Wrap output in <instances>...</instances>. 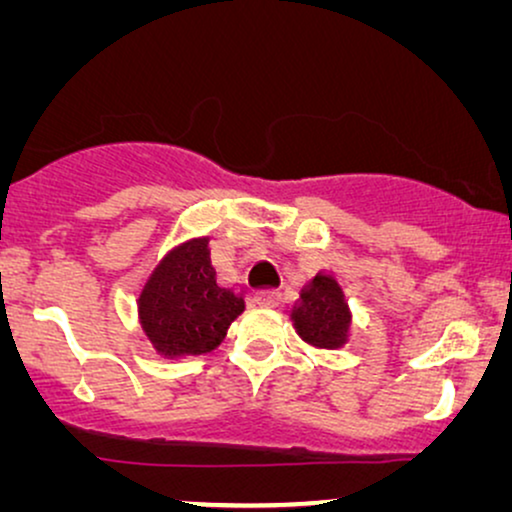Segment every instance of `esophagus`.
Here are the masks:
<instances>
[{
  "label": "esophagus",
  "mask_w": 512,
  "mask_h": 512,
  "mask_svg": "<svg viewBox=\"0 0 512 512\" xmlns=\"http://www.w3.org/2000/svg\"><path fill=\"white\" fill-rule=\"evenodd\" d=\"M256 301H258V304H261V306L275 308V306L282 301V294L277 292V289H263V292L256 294Z\"/></svg>",
  "instance_id": "obj_1"
}]
</instances>
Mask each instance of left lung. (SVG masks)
Wrapping results in <instances>:
<instances>
[{
  "instance_id": "8db88e82",
  "label": "left lung",
  "mask_w": 512,
  "mask_h": 512,
  "mask_svg": "<svg viewBox=\"0 0 512 512\" xmlns=\"http://www.w3.org/2000/svg\"><path fill=\"white\" fill-rule=\"evenodd\" d=\"M292 320L301 339L320 349H337L346 342L351 325L349 306L342 287L330 275H318L301 292V306L292 311Z\"/></svg>"
}]
</instances>
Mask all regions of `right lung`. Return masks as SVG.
<instances>
[{
    "label": "right lung",
    "instance_id": "right-lung-1",
    "mask_svg": "<svg viewBox=\"0 0 512 512\" xmlns=\"http://www.w3.org/2000/svg\"><path fill=\"white\" fill-rule=\"evenodd\" d=\"M140 320L163 356H199L223 342L244 299L216 282L208 239L178 246L151 273L140 294Z\"/></svg>",
    "mask_w": 512,
    "mask_h": 512
}]
</instances>
